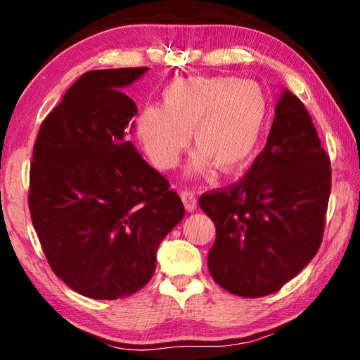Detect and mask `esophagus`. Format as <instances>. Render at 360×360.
Masks as SVG:
<instances>
[{
  "label": "esophagus",
  "mask_w": 360,
  "mask_h": 360,
  "mask_svg": "<svg viewBox=\"0 0 360 360\" xmlns=\"http://www.w3.org/2000/svg\"><path fill=\"white\" fill-rule=\"evenodd\" d=\"M181 198H182V202H184V206H186L187 211H193L195 208H197V197H195L193 192L182 191Z\"/></svg>",
  "instance_id": "1"
}]
</instances>
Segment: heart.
Listing matches in <instances>:
<instances>
[{
    "label": "heart",
    "mask_w": 360,
    "mask_h": 360,
    "mask_svg": "<svg viewBox=\"0 0 360 360\" xmlns=\"http://www.w3.org/2000/svg\"><path fill=\"white\" fill-rule=\"evenodd\" d=\"M266 98L257 84L235 76L186 77L167 85L162 106L146 105L136 133L146 154L158 168H172L187 148L195 154L191 172H236L251 160L266 120Z\"/></svg>",
    "instance_id": "heart-1"
}]
</instances>
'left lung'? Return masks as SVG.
Instances as JSON below:
<instances>
[{"label":"left lung","mask_w":360,"mask_h":360,"mask_svg":"<svg viewBox=\"0 0 360 360\" xmlns=\"http://www.w3.org/2000/svg\"><path fill=\"white\" fill-rule=\"evenodd\" d=\"M330 182V160L311 115L284 90L265 148L246 176L198 200L216 225L212 279L230 294L255 298L297 276L321 246Z\"/></svg>","instance_id":"left-lung-1"}]
</instances>
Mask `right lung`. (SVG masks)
Returning <instances> with one entry per match:
<instances>
[{
	"label": "right lung",
	"instance_id": "add662e5",
	"mask_svg": "<svg viewBox=\"0 0 360 360\" xmlns=\"http://www.w3.org/2000/svg\"><path fill=\"white\" fill-rule=\"evenodd\" d=\"M146 71L84 72L41 124L33 149L28 206L42 251L66 285L95 300L144 288L158 245L186 214L130 141L138 108L120 89Z\"/></svg>",
	"mask_w": 360,
	"mask_h": 360
}]
</instances>
